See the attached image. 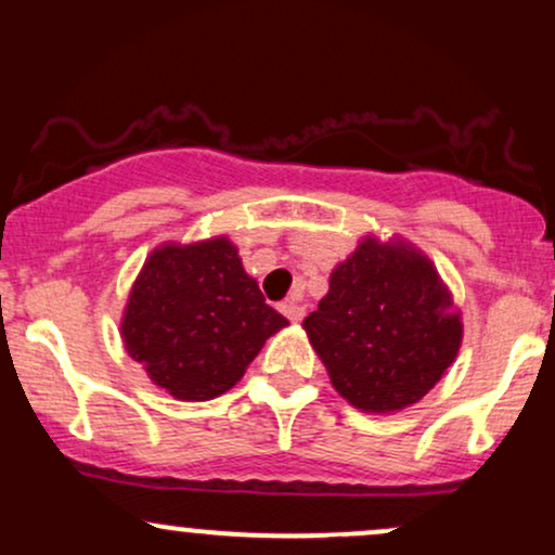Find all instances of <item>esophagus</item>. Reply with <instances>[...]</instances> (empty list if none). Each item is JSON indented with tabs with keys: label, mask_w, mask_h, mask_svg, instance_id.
Instances as JSON below:
<instances>
[{
	"label": "esophagus",
	"mask_w": 555,
	"mask_h": 555,
	"mask_svg": "<svg viewBox=\"0 0 555 555\" xmlns=\"http://www.w3.org/2000/svg\"><path fill=\"white\" fill-rule=\"evenodd\" d=\"M282 313L289 318V321L297 323V321H302V318H305V305L299 302L297 297L284 299V302H282Z\"/></svg>",
	"instance_id": "1"
}]
</instances>
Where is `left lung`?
Returning <instances> with one entry per match:
<instances>
[{
  "mask_svg": "<svg viewBox=\"0 0 555 555\" xmlns=\"http://www.w3.org/2000/svg\"><path fill=\"white\" fill-rule=\"evenodd\" d=\"M331 386L360 412L417 404L462 347V313L433 260L404 237L365 234L302 321Z\"/></svg>",
  "mask_w": 555,
  "mask_h": 555,
  "instance_id": "1",
  "label": "left lung"
}]
</instances>
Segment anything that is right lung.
Here are the masks:
<instances>
[{"mask_svg": "<svg viewBox=\"0 0 555 555\" xmlns=\"http://www.w3.org/2000/svg\"><path fill=\"white\" fill-rule=\"evenodd\" d=\"M289 326L266 305L227 234L164 242L132 282L119 334L151 384L180 401L221 397L269 336Z\"/></svg>", "mask_w": 555, "mask_h": 555, "instance_id": "right-lung-1", "label": "right lung"}]
</instances>
